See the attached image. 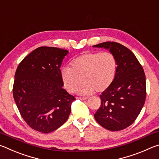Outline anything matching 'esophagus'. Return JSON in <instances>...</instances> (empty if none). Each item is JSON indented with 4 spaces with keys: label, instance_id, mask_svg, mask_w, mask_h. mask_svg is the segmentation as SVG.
Here are the masks:
<instances>
[{
    "label": "esophagus",
    "instance_id": "1",
    "mask_svg": "<svg viewBox=\"0 0 159 159\" xmlns=\"http://www.w3.org/2000/svg\"><path fill=\"white\" fill-rule=\"evenodd\" d=\"M77 98L79 99H81V100H86V99H88V98Z\"/></svg>",
    "mask_w": 159,
    "mask_h": 159
}]
</instances>
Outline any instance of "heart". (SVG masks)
I'll return each mask as SVG.
<instances>
[{"mask_svg": "<svg viewBox=\"0 0 159 159\" xmlns=\"http://www.w3.org/2000/svg\"><path fill=\"white\" fill-rule=\"evenodd\" d=\"M71 68L64 67L61 78L66 90L74 93L77 90L83 95H92L97 90L102 93L114 83L118 70V61L109 52H86L71 61Z\"/></svg>", "mask_w": 159, "mask_h": 159, "instance_id": "b5f03b06", "label": "heart"}]
</instances>
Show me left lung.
<instances>
[{"label": "left lung", "mask_w": 159, "mask_h": 159, "mask_svg": "<svg viewBox=\"0 0 159 159\" xmlns=\"http://www.w3.org/2000/svg\"><path fill=\"white\" fill-rule=\"evenodd\" d=\"M93 47L109 50L118 61L114 81L99 95L101 106L94 116L107 130H123L135 120L144 104L147 92L144 69L133 52L118 43L104 42Z\"/></svg>", "instance_id": "8db88e82"}]
</instances>
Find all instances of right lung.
<instances>
[{
	"label": "right lung",
	"mask_w": 159,
	"mask_h": 159,
	"mask_svg": "<svg viewBox=\"0 0 159 159\" xmlns=\"http://www.w3.org/2000/svg\"><path fill=\"white\" fill-rule=\"evenodd\" d=\"M66 50L42 46L23 59L15 75L13 97L20 114L35 130L49 133L68 119L74 96L64 89L60 66Z\"/></svg>",
	"instance_id": "add662e5"
}]
</instances>
